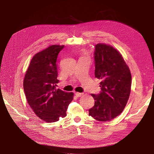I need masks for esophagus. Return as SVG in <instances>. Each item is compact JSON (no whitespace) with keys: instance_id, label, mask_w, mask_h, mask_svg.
Masks as SVG:
<instances>
[{"instance_id":"1","label":"esophagus","mask_w":154,"mask_h":154,"mask_svg":"<svg viewBox=\"0 0 154 154\" xmlns=\"http://www.w3.org/2000/svg\"><path fill=\"white\" fill-rule=\"evenodd\" d=\"M75 95L77 97H81V96H82V95H83V93H79V92H76L75 94Z\"/></svg>"}]
</instances>
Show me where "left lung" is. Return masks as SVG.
<instances>
[{"instance_id": "obj_1", "label": "left lung", "mask_w": 154, "mask_h": 154, "mask_svg": "<svg viewBox=\"0 0 154 154\" xmlns=\"http://www.w3.org/2000/svg\"><path fill=\"white\" fill-rule=\"evenodd\" d=\"M95 77L101 79L100 91L91 94L95 100L89 116L99 121H109L123 111L130 94L131 76L121 54L104 44L95 46Z\"/></svg>"}]
</instances>
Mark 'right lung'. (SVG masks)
<instances>
[{
  "label": "right lung",
  "instance_id": "right-lung-1",
  "mask_svg": "<svg viewBox=\"0 0 154 154\" xmlns=\"http://www.w3.org/2000/svg\"><path fill=\"white\" fill-rule=\"evenodd\" d=\"M64 46L52 45L37 53L31 60L23 86L28 104L44 121L54 122L66 116L72 92L56 89L58 73L57 59Z\"/></svg>",
  "mask_w": 154,
  "mask_h": 154
}]
</instances>
